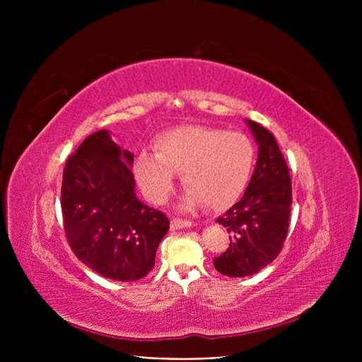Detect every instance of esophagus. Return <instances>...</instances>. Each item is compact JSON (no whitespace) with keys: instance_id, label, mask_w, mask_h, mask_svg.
Listing matches in <instances>:
<instances>
[{"instance_id":"1","label":"esophagus","mask_w":362,"mask_h":362,"mask_svg":"<svg viewBox=\"0 0 362 362\" xmlns=\"http://www.w3.org/2000/svg\"><path fill=\"white\" fill-rule=\"evenodd\" d=\"M192 221H186V220H180V218H173L171 220V229L177 230V229H185V227H192Z\"/></svg>"}]
</instances>
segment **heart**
<instances>
[{
    "label": "heart",
    "mask_w": 362,
    "mask_h": 362,
    "mask_svg": "<svg viewBox=\"0 0 362 362\" xmlns=\"http://www.w3.org/2000/svg\"><path fill=\"white\" fill-rule=\"evenodd\" d=\"M255 164L252 141L240 132L210 126H179L157 138L156 152L141 151L133 173L144 194L164 204L175 186V173L187 187L183 206L205 202L214 210L232 205L245 191Z\"/></svg>",
    "instance_id": "b5f03b06"
}]
</instances>
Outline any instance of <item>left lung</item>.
<instances>
[{"label": "left lung", "instance_id": "obj_1", "mask_svg": "<svg viewBox=\"0 0 362 362\" xmlns=\"http://www.w3.org/2000/svg\"><path fill=\"white\" fill-rule=\"evenodd\" d=\"M245 122L258 145L255 170L242 199L217 218L230 232V246L214 258V267L229 277L252 276L279 255L292 205L289 168L274 136L261 124Z\"/></svg>", "mask_w": 362, "mask_h": 362}]
</instances>
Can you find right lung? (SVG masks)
I'll list each match as a JSON object with an SVG mask.
<instances>
[{"label":"right lung","instance_id":"add662e5","mask_svg":"<svg viewBox=\"0 0 362 362\" xmlns=\"http://www.w3.org/2000/svg\"><path fill=\"white\" fill-rule=\"evenodd\" d=\"M132 167V152L108 130H98L67 160L62 186L73 252L90 270L119 281L139 280L152 270L170 227L161 211L138 199Z\"/></svg>","mask_w":362,"mask_h":362}]
</instances>
